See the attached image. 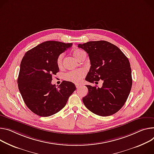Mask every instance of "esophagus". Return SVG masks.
Wrapping results in <instances>:
<instances>
[{"label": "esophagus", "mask_w": 154, "mask_h": 154, "mask_svg": "<svg viewBox=\"0 0 154 154\" xmlns=\"http://www.w3.org/2000/svg\"><path fill=\"white\" fill-rule=\"evenodd\" d=\"M75 87H76V88H77V89H79V88H80V87H82V85H79V84H76V85H75Z\"/></svg>", "instance_id": "1"}]
</instances>
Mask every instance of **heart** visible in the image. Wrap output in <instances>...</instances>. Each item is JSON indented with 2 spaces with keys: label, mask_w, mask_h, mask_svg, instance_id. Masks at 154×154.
Listing matches in <instances>:
<instances>
[{
  "label": "heart",
  "mask_w": 154,
  "mask_h": 154,
  "mask_svg": "<svg viewBox=\"0 0 154 154\" xmlns=\"http://www.w3.org/2000/svg\"><path fill=\"white\" fill-rule=\"evenodd\" d=\"M85 53L80 49H75L73 51V54L76 59L78 60ZM64 54L62 53L58 56L57 58V63L58 66L60 68L63 65V58ZM85 71L83 69H77L72 71H68L64 75V79L69 82H71L74 83H79L81 82L82 79L85 75Z\"/></svg>",
  "instance_id": "b5f03b06"
}]
</instances>
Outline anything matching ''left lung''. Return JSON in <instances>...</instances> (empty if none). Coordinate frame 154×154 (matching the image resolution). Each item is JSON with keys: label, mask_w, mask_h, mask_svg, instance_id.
Returning <instances> with one entry per match:
<instances>
[{"label": "left lung", "mask_w": 154, "mask_h": 154, "mask_svg": "<svg viewBox=\"0 0 154 154\" xmlns=\"http://www.w3.org/2000/svg\"><path fill=\"white\" fill-rule=\"evenodd\" d=\"M78 47L88 54L90 61L85 80L90 83L103 81L101 88L86 85L88 94L83 98V104L97 116L116 114L125 104L131 89L128 59L117 46L105 40L88 42Z\"/></svg>", "instance_id": "8db88e82"}]
</instances>
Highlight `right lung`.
I'll use <instances>...</instances> for the list:
<instances>
[{"label": "right lung", "mask_w": 154, "mask_h": 154, "mask_svg": "<svg viewBox=\"0 0 154 154\" xmlns=\"http://www.w3.org/2000/svg\"><path fill=\"white\" fill-rule=\"evenodd\" d=\"M72 44L46 41L27 51L20 64L18 85L23 99L32 112L48 117L58 112L76 90L72 82L63 81L57 87L52 77L60 71L58 56Z\"/></svg>", "instance_id": "right-lung-1"}]
</instances>
